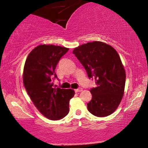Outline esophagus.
<instances>
[{
  "label": "esophagus",
  "mask_w": 148,
  "mask_h": 148,
  "mask_svg": "<svg viewBox=\"0 0 148 148\" xmlns=\"http://www.w3.org/2000/svg\"><path fill=\"white\" fill-rule=\"evenodd\" d=\"M83 90H82V88H78V89H75V92H82Z\"/></svg>",
  "instance_id": "34e87169"
}]
</instances>
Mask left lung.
I'll list each match as a JSON object with an SVG mask.
<instances>
[{"label":"left lung","mask_w":148,"mask_h":148,"mask_svg":"<svg viewBox=\"0 0 148 148\" xmlns=\"http://www.w3.org/2000/svg\"><path fill=\"white\" fill-rule=\"evenodd\" d=\"M73 54L84 66L89 78L96 80L90 90L89 112L98 117L107 116L118 108L124 94L126 73L118 52L112 46L95 41L75 48Z\"/></svg>","instance_id":"left-lung-1"}]
</instances>
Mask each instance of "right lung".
<instances>
[{"label":"right lung","mask_w":148,"mask_h":148,"mask_svg":"<svg viewBox=\"0 0 148 148\" xmlns=\"http://www.w3.org/2000/svg\"><path fill=\"white\" fill-rule=\"evenodd\" d=\"M69 48L41 44L34 48L26 58L23 81L28 95L40 112L50 120H60L69 112V101L75 95L71 89L53 87L57 77L55 69Z\"/></svg>","instance_id":"1"}]
</instances>
